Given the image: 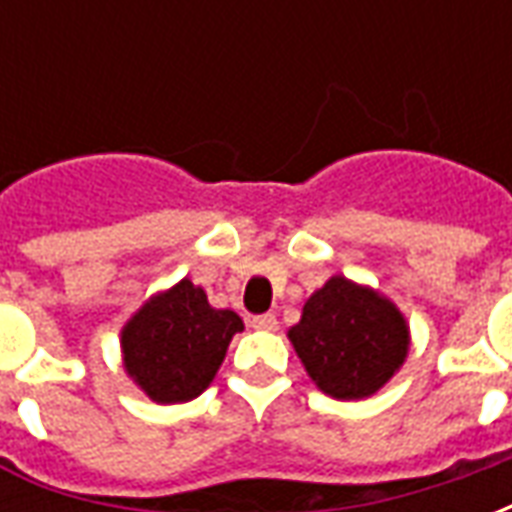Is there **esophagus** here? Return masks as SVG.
Masks as SVG:
<instances>
[{"label":"esophagus","instance_id":"esophagus-1","mask_svg":"<svg viewBox=\"0 0 512 512\" xmlns=\"http://www.w3.org/2000/svg\"><path fill=\"white\" fill-rule=\"evenodd\" d=\"M252 329H257V332H277V315H271V312H268V315H255V318H252Z\"/></svg>","mask_w":512,"mask_h":512}]
</instances>
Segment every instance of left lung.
Segmentation results:
<instances>
[{
	"label": "left lung",
	"mask_w": 512,
	"mask_h": 512,
	"mask_svg": "<svg viewBox=\"0 0 512 512\" xmlns=\"http://www.w3.org/2000/svg\"><path fill=\"white\" fill-rule=\"evenodd\" d=\"M288 337L315 386L337 400L376 395L408 354L403 312L340 274L307 299Z\"/></svg>",
	"instance_id": "obj_1"
}]
</instances>
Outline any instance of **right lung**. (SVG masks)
Returning <instances> with one entry per match:
<instances>
[{
	"instance_id": "obj_1",
	"label": "right lung",
	"mask_w": 512,
	"mask_h": 512,
	"mask_svg": "<svg viewBox=\"0 0 512 512\" xmlns=\"http://www.w3.org/2000/svg\"><path fill=\"white\" fill-rule=\"evenodd\" d=\"M235 332L244 321L233 310H216L205 290L180 279L123 326V365L150 400L186 403L208 389Z\"/></svg>"
}]
</instances>
